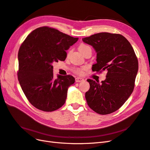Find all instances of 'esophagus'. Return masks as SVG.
<instances>
[{
    "label": "esophagus",
    "instance_id": "esophagus-1",
    "mask_svg": "<svg viewBox=\"0 0 150 150\" xmlns=\"http://www.w3.org/2000/svg\"><path fill=\"white\" fill-rule=\"evenodd\" d=\"M84 79H83V78H76V79H75V81H76V83H79V82H82V81H83Z\"/></svg>",
    "mask_w": 150,
    "mask_h": 150
}]
</instances>
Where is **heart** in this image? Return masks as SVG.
Segmentation results:
<instances>
[{
	"instance_id": "1",
	"label": "heart",
	"mask_w": 150,
	"mask_h": 150,
	"mask_svg": "<svg viewBox=\"0 0 150 150\" xmlns=\"http://www.w3.org/2000/svg\"><path fill=\"white\" fill-rule=\"evenodd\" d=\"M91 47L89 46L88 45L85 44H81L79 46V51L82 53L83 54L87 51L88 49H90ZM83 70L84 68H82V69H75L74 71L76 73H78L79 74H83Z\"/></svg>"
}]
</instances>
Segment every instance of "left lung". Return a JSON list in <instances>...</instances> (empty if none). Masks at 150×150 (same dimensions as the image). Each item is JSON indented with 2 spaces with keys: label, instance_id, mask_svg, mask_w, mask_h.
Listing matches in <instances>:
<instances>
[{
  "label": "left lung",
  "instance_id": "8db88e82",
  "mask_svg": "<svg viewBox=\"0 0 150 150\" xmlns=\"http://www.w3.org/2000/svg\"><path fill=\"white\" fill-rule=\"evenodd\" d=\"M93 46L96 63L92 70L107 71L102 81L88 79L90 88L85 98L91 109L99 115H108L118 110L129 98L134 87L138 71V61L134 49L124 36L101 33L83 39Z\"/></svg>",
  "mask_w": 150,
  "mask_h": 150
}]
</instances>
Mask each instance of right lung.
Returning <instances> with one entry per match:
<instances>
[{"label":"right lung","mask_w":150,"mask_h":150,"mask_svg":"<svg viewBox=\"0 0 150 150\" xmlns=\"http://www.w3.org/2000/svg\"><path fill=\"white\" fill-rule=\"evenodd\" d=\"M57 29L42 27L28 35L18 52L19 79L32 105L51 112L64 105L67 90L75 79L70 75H53L54 62L64 61L66 51L78 41Z\"/></svg>","instance_id":"1"}]
</instances>
